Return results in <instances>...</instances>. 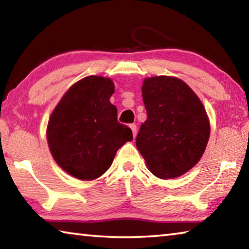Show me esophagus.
<instances>
[{
	"instance_id": "obj_1",
	"label": "esophagus",
	"mask_w": 249,
	"mask_h": 249,
	"mask_svg": "<svg viewBox=\"0 0 249 249\" xmlns=\"http://www.w3.org/2000/svg\"><path fill=\"white\" fill-rule=\"evenodd\" d=\"M129 127H130V129H132V132H133V136L136 137V135H137V127H136V125H135V124H130Z\"/></svg>"
}]
</instances>
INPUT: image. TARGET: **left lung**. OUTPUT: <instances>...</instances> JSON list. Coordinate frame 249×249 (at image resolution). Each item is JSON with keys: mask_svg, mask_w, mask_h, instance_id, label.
<instances>
[{"mask_svg": "<svg viewBox=\"0 0 249 249\" xmlns=\"http://www.w3.org/2000/svg\"><path fill=\"white\" fill-rule=\"evenodd\" d=\"M147 120L136 147L160 179H174L195 167L208 145L210 121L201 100L182 80L146 78L142 87Z\"/></svg>", "mask_w": 249, "mask_h": 249, "instance_id": "8db88e82", "label": "left lung"}]
</instances>
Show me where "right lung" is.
Instances as JSON below:
<instances>
[{"mask_svg":"<svg viewBox=\"0 0 249 249\" xmlns=\"http://www.w3.org/2000/svg\"><path fill=\"white\" fill-rule=\"evenodd\" d=\"M114 90L109 78H83L62 95L49 117L46 135L53 158L79 180L102 176L120 147L133 140L132 130L117 122V108L109 102Z\"/></svg>","mask_w":249,"mask_h":249,"instance_id":"right-lung-1","label":"right lung"}]
</instances>
